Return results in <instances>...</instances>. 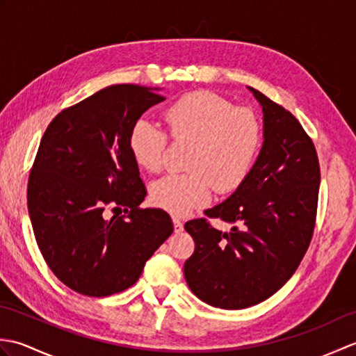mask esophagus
<instances>
[{
  "label": "esophagus",
  "instance_id": "1",
  "mask_svg": "<svg viewBox=\"0 0 356 356\" xmlns=\"http://www.w3.org/2000/svg\"><path fill=\"white\" fill-rule=\"evenodd\" d=\"M172 225H174V232H176V234H180V232L184 231V223L180 222L179 218H174V220H172Z\"/></svg>",
  "mask_w": 356,
  "mask_h": 356
}]
</instances>
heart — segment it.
Returning a JSON list of instances; mask_svg holds the SVG:
<instances>
[{
    "instance_id": "obj_1",
    "label": "heart",
    "mask_w": 356,
    "mask_h": 356,
    "mask_svg": "<svg viewBox=\"0 0 356 356\" xmlns=\"http://www.w3.org/2000/svg\"><path fill=\"white\" fill-rule=\"evenodd\" d=\"M174 142L190 143L185 174H170L149 188V199L172 216L207 205L213 193L236 190L246 179L261 147V124L249 108H234L209 92L188 93L163 111ZM166 136L148 120H138L128 136L134 163L147 172L162 168Z\"/></svg>"
}]
</instances>
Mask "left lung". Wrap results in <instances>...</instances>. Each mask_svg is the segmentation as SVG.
Returning a JSON list of instances; mask_svg holds the SVG:
<instances>
[{
	"mask_svg": "<svg viewBox=\"0 0 356 356\" xmlns=\"http://www.w3.org/2000/svg\"><path fill=\"white\" fill-rule=\"evenodd\" d=\"M263 111V145L241 185L211 218L231 223L229 232L207 218L185 223L194 254L185 261L195 297L220 309H245L274 295L311 243L320 190L318 156L292 113L248 87Z\"/></svg>",
	"mask_w": 356,
	"mask_h": 356,
	"instance_id": "1",
	"label": "left lung"
}]
</instances>
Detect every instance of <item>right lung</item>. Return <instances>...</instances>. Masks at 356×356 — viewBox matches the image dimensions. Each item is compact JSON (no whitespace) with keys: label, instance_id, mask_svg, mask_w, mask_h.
Returning <instances> with one entry per match:
<instances>
[{"label":"right lung","instance_id":"add662e5","mask_svg":"<svg viewBox=\"0 0 356 356\" xmlns=\"http://www.w3.org/2000/svg\"><path fill=\"white\" fill-rule=\"evenodd\" d=\"M159 90L105 87L59 113L38 148L27 186L36 243L53 274L87 297L133 286L172 234L168 213L139 208L147 190L128 149L133 125L165 101Z\"/></svg>","mask_w":356,"mask_h":356}]
</instances>
